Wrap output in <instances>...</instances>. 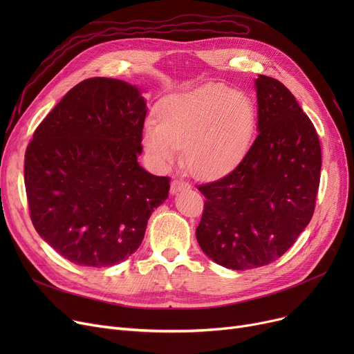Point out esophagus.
<instances>
[{"instance_id":"obj_1","label":"esophagus","mask_w":354,"mask_h":354,"mask_svg":"<svg viewBox=\"0 0 354 354\" xmlns=\"http://www.w3.org/2000/svg\"><path fill=\"white\" fill-rule=\"evenodd\" d=\"M187 187H188V183L185 182V180H182V179H174V180H172V185H171V192H172V194H176V192H179V191H183Z\"/></svg>"}]
</instances>
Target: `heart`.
I'll return each mask as SVG.
<instances>
[{
	"mask_svg": "<svg viewBox=\"0 0 354 354\" xmlns=\"http://www.w3.org/2000/svg\"><path fill=\"white\" fill-rule=\"evenodd\" d=\"M147 120L143 145L159 167H169L185 147V162L199 178L225 175L248 152L257 122L252 99L224 84L175 93Z\"/></svg>",
	"mask_w": 354,
	"mask_h": 354,
	"instance_id": "heart-1",
	"label": "heart"
}]
</instances>
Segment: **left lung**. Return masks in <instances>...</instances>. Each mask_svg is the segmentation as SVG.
Wrapping results in <instances>:
<instances>
[{"label": "left lung", "instance_id": "obj_1", "mask_svg": "<svg viewBox=\"0 0 354 354\" xmlns=\"http://www.w3.org/2000/svg\"><path fill=\"white\" fill-rule=\"evenodd\" d=\"M258 136L232 172L199 185L205 205L198 244L232 270L271 264L314 214L322 147L315 127L292 93L277 79L255 80Z\"/></svg>", "mask_w": 354, "mask_h": 354}]
</instances>
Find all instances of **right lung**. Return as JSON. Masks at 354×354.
Instances as JSON below:
<instances>
[{
	"instance_id": "add662e5",
	"label": "right lung",
	"mask_w": 354,
	"mask_h": 354,
	"mask_svg": "<svg viewBox=\"0 0 354 354\" xmlns=\"http://www.w3.org/2000/svg\"><path fill=\"white\" fill-rule=\"evenodd\" d=\"M146 103L136 86L93 77L35 129L24 160L32 225L70 263L102 268L132 255L167 198V176L138 163Z\"/></svg>"
}]
</instances>
